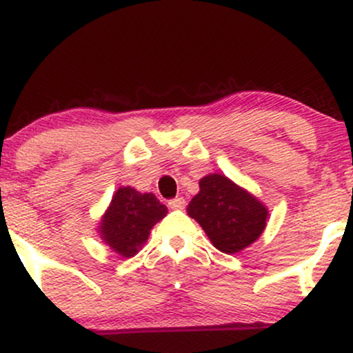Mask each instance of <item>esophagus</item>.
I'll use <instances>...</instances> for the list:
<instances>
[{
	"instance_id": "1",
	"label": "esophagus",
	"mask_w": 353,
	"mask_h": 353,
	"mask_svg": "<svg viewBox=\"0 0 353 353\" xmlns=\"http://www.w3.org/2000/svg\"><path fill=\"white\" fill-rule=\"evenodd\" d=\"M168 205L171 209H184L185 201H184V197H174V199L168 201Z\"/></svg>"
}]
</instances>
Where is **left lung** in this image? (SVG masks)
<instances>
[{
    "label": "left lung",
    "mask_w": 353,
    "mask_h": 353,
    "mask_svg": "<svg viewBox=\"0 0 353 353\" xmlns=\"http://www.w3.org/2000/svg\"><path fill=\"white\" fill-rule=\"evenodd\" d=\"M199 188L188 214L199 222L214 247L236 254L259 239L269 212L254 196L222 174L202 177Z\"/></svg>",
    "instance_id": "obj_1"
}]
</instances>
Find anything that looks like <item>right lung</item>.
<instances>
[{"label":"right lung","mask_w":353,"mask_h":353,"mask_svg":"<svg viewBox=\"0 0 353 353\" xmlns=\"http://www.w3.org/2000/svg\"><path fill=\"white\" fill-rule=\"evenodd\" d=\"M168 208L154 194H141L132 188H121L101 221V237L123 257H132L148 241L149 230L159 222Z\"/></svg>","instance_id":"obj_1"}]
</instances>
